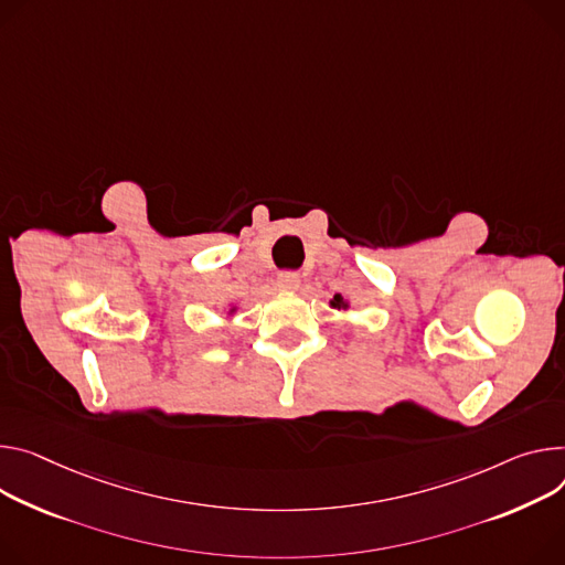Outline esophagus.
<instances>
[{
  "label": "esophagus",
  "instance_id": "esophagus-1",
  "mask_svg": "<svg viewBox=\"0 0 565 565\" xmlns=\"http://www.w3.org/2000/svg\"><path fill=\"white\" fill-rule=\"evenodd\" d=\"M277 288L279 290H297L299 288V277L295 273H281L277 277Z\"/></svg>",
  "mask_w": 565,
  "mask_h": 565
}]
</instances>
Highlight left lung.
<instances>
[{
    "instance_id": "8db88e82",
    "label": "left lung",
    "mask_w": 565,
    "mask_h": 565,
    "mask_svg": "<svg viewBox=\"0 0 565 565\" xmlns=\"http://www.w3.org/2000/svg\"><path fill=\"white\" fill-rule=\"evenodd\" d=\"M331 306H333V309H340V306H347V303H344V299H342L340 295H335L333 301H331Z\"/></svg>"
}]
</instances>
